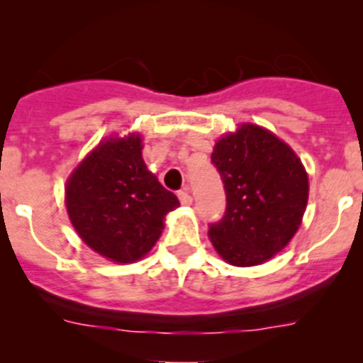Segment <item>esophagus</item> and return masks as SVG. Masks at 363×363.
I'll return each instance as SVG.
<instances>
[{
	"mask_svg": "<svg viewBox=\"0 0 363 363\" xmlns=\"http://www.w3.org/2000/svg\"><path fill=\"white\" fill-rule=\"evenodd\" d=\"M177 196H179V200H181L182 205H191L193 203V196L189 195V188L181 189V191L177 193Z\"/></svg>",
	"mask_w": 363,
	"mask_h": 363,
	"instance_id": "esophagus-1",
	"label": "esophagus"
}]
</instances>
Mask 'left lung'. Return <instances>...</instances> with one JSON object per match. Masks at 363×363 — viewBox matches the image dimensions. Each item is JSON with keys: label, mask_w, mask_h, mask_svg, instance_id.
<instances>
[{"label": "left lung", "mask_w": 363, "mask_h": 363, "mask_svg": "<svg viewBox=\"0 0 363 363\" xmlns=\"http://www.w3.org/2000/svg\"><path fill=\"white\" fill-rule=\"evenodd\" d=\"M226 211L208 225L212 246L235 267L259 265L291 240L302 223L309 181L294 149L256 124L218 140L211 156Z\"/></svg>", "instance_id": "8db88e82"}]
</instances>
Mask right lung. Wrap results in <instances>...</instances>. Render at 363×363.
Wrapping results in <instances>:
<instances>
[{
    "mask_svg": "<svg viewBox=\"0 0 363 363\" xmlns=\"http://www.w3.org/2000/svg\"><path fill=\"white\" fill-rule=\"evenodd\" d=\"M67 211L80 239L116 263H133L160 239L177 196L142 160L140 135L100 142L67 181Z\"/></svg>",
    "mask_w": 363,
    "mask_h": 363,
    "instance_id": "1",
    "label": "right lung"
}]
</instances>
